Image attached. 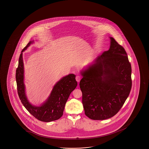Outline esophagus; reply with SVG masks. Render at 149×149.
<instances>
[{
	"label": "esophagus",
	"instance_id": "obj_1",
	"mask_svg": "<svg viewBox=\"0 0 149 149\" xmlns=\"http://www.w3.org/2000/svg\"><path fill=\"white\" fill-rule=\"evenodd\" d=\"M81 76H79V75H77L76 77H75V79H76V81H77V82H79L80 81L81 79Z\"/></svg>",
	"mask_w": 149,
	"mask_h": 149
}]
</instances>
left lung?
Segmentation results:
<instances>
[{
    "mask_svg": "<svg viewBox=\"0 0 149 149\" xmlns=\"http://www.w3.org/2000/svg\"><path fill=\"white\" fill-rule=\"evenodd\" d=\"M110 40L109 49L81 72L84 113L92 120H105L116 114L132 87V69L126 52L114 38Z\"/></svg>",
    "mask_w": 149,
    "mask_h": 149,
    "instance_id": "1",
    "label": "left lung"
}]
</instances>
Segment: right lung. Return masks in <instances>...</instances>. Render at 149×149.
<instances>
[{
	"mask_svg": "<svg viewBox=\"0 0 149 149\" xmlns=\"http://www.w3.org/2000/svg\"><path fill=\"white\" fill-rule=\"evenodd\" d=\"M34 41H30L20 55L18 68L16 71L17 91L23 106L35 118L41 121L49 122L58 120L63 114L65 103L70 93L77 86L75 75L70 74L63 77L54 86L50 95L40 106L31 104L28 100L24 84V65L22 52Z\"/></svg>",
	"mask_w": 149,
	"mask_h": 149,
	"instance_id": "1",
	"label": "right lung"
}]
</instances>
